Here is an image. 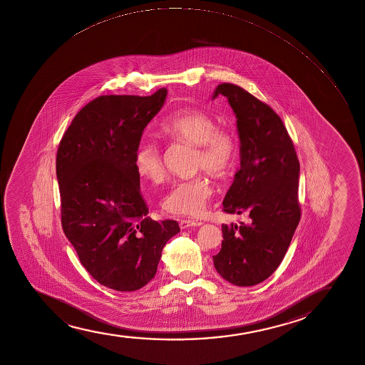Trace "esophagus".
<instances>
[{"label": "esophagus", "mask_w": 365, "mask_h": 365, "mask_svg": "<svg viewBox=\"0 0 365 365\" xmlns=\"http://www.w3.org/2000/svg\"><path fill=\"white\" fill-rule=\"evenodd\" d=\"M179 225H180L181 229H187V227H200V225H202V222H198V220L184 219V220H180Z\"/></svg>", "instance_id": "34e87169"}]
</instances>
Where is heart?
Returning a JSON list of instances; mask_svg holds the SVG:
<instances>
[{"label":"heart","instance_id":"b5f03b06","mask_svg":"<svg viewBox=\"0 0 365 365\" xmlns=\"http://www.w3.org/2000/svg\"><path fill=\"white\" fill-rule=\"evenodd\" d=\"M160 134L168 141L196 146V170H205L217 179H225L236 168L239 145L235 135L217 126L213 118L203 110L185 108L169 114L160 123ZM135 168L138 175L155 184L165 179L163 157L155 143H143L138 147ZM213 193V184L208 176L198 173L191 179L174 182L164 196L162 207L174 215H198L203 213Z\"/></svg>","mask_w":365,"mask_h":365}]
</instances>
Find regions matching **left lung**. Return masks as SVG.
Returning a JSON list of instances; mask_svg holds the SVG:
<instances>
[{"mask_svg": "<svg viewBox=\"0 0 365 365\" xmlns=\"http://www.w3.org/2000/svg\"><path fill=\"white\" fill-rule=\"evenodd\" d=\"M225 96L239 131L241 167L222 202L224 212L247 214L248 222L222 224V250L214 267L236 286L268 279L285 257L301 219L299 162L281 118L237 85L219 84L213 98Z\"/></svg>", "mask_w": 365, "mask_h": 365, "instance_id": "obj_1", "label": "left lung"}]
</instances>
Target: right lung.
Segmentation results:
<instances>
[{
    "mask_svg": "<svg viewBox=\"0 0 365 365\" xmlns=\"http://www.w3.org/2000/svg\"><path fill=\"white\" fill-rule=\"evenodd\" d=\"M167 88L151 96L105 95L80 109L59 143L61 222L81 264L101 285L136 291L155 277L175 220L146 217L135 153Z\"/></svg>",
    "mask_w": 365,
    "mask_h": 365,
    "instance_id": "1",
    "label": "right lung"
}]
</instances>
